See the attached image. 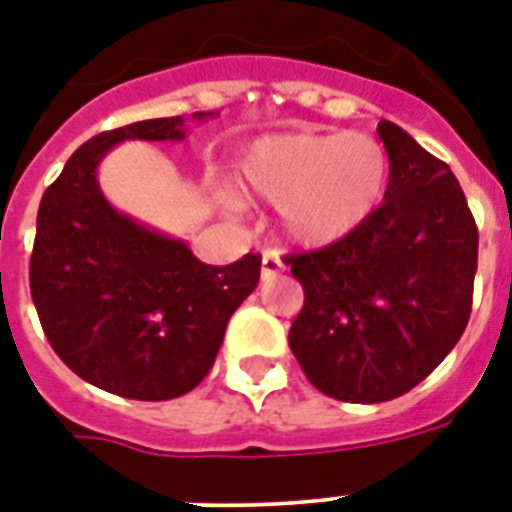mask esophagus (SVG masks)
<instances>
[{"label": "esophagus", "instance_id": "obj_1", "mask_svg": "<svg viewBox=\"0 0 512 512\" xmlns=\"http://www.w3.org/2000/svg\"><path fill=\"white\" fill-rule=\"evenodd\" d=\"M281 271H284V263H281L279 257L273 255V252H265V255H263V268H260V279L271 281V279H276V276H279Z\"/></svg>", "mask_w": 512, "mask_h": 512}]
</instances>
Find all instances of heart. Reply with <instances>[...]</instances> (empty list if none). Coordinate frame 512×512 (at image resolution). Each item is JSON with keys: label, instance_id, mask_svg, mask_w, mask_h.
I'll list each match as a JSON object with an SVG mask.
<instances>
[{"label": "heart", "instance_id": "1", "mask_svg": "<svg viewBox=\"0 0 512 512\" xmlns=\"http://www.w3.org/2000/svg\"><path fill=\"white\" fill-rule=\"evenodd\" d=\"M390 183L380 140L361 132H284L255 140L236 167V191L279 207L284 239L329 247L364 228Z\"/></svg>", "mask_w": 512, "mask_h": 512}]
</instances>
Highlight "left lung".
I'll list each match as a JSON object with an SVG mask.
<instances>
[{"label":"left lung","instance_id":"8db88e82","mask_svg":"<svg viewBox=\"0 0 512 512\" xmlns=\"http://www.w3.org/2000/svg\"><path fill=\"white\" fill-rule=\"evenodd\" d=\"M380 209L353 236L289 255L305 303L289 348L305 377L348 404L404 396L457 345L470 319L478 228L449 164L398 124Z\"/></svg>","mask_w":512,"mask_h":512}]
</instances>
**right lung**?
Returning <instances> with one entry per match:
<instances>
[{"label": "right lung", "instance_id": "1", "mask_svg": "<svg viewBox=\"0 0 512 512\" xmlns=\"http://www.w3.org/2000/svg\"><path fill=\"white\" fill-rule=\"evenodd\" d=\"M183 138V116L100 132L76 148L36 215L28 281L52 350L95 388L138 401L196 388L260 281V255L201 263L185 241L132 220L100 191L98 167L116 143Z\"/></svg>", "mask_w": 512, "mask_h": 512}]
</instances>
